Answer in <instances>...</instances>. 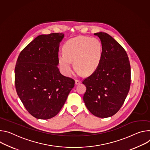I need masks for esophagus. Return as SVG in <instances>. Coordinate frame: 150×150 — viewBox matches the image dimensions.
Wrapping results in <instances>:
<instances>
[{"mask_svg":"<svg viewBox=\"0 0 150 150\" xmlns=\"http://www.w3.org/2000/svg\"><path fill=\"white\" fill-rule=\"evenodd\" d=\"M81 80H76L75 81V83L76 85H79L80 83H81Z\"/></svg>","mask_w":150,"mask_h":150,"instance_id":"obj_1","label":"esophagus"}]
</instances>
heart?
<instances>
[{
  "label": "heart",
  "instance_id": "obj_1",
  "mask_svg": "<svg viewBox=\"0 0 150 150\" xmlns=\"http://www.w3.org/2000/svg\"><path fill=\"white\" fill-rule=\"evenodd\" d=\"M64 55L59 56V64L62 73L70 77L73 73L71 62L80 74H91L101 63L103 47L96 38L79 36L70 39L63 46Z\"/></svg>",
  "mask_w": 150,
  "mask_h": 150
}]
</instances>
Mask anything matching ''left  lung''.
<instances>
[{"label": "left lung", "instance_id": "1", "mask_svg": "<svg viewBox=\"0 0 150 150\" xmlns=\"http://www.w3.org/2000/svg\"><path fill=\"white\" fill-rule=\"evenodd\" d=\"M101 40L103 57L98 69L83 81L86 91L83 101L100 118L111 117L123 104L130 86V65L123 47L104 32L94 33Z\"/></svg>", "mask_w": 150, "mask_h": 150}]
</instances>
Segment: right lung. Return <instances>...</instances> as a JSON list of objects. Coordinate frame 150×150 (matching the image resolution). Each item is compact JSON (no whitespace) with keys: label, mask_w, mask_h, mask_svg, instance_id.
Segmentation results:
<instances>
[{"label":"right lung","mask_w":150,"mask_h":150,"mask_svg":"<svg viewBox=\"0 0 150 150\" xmlns=\"http://www.w3.org/2000/svg\"><path fill=\"white\" fill-rule=\"evenodd\" d=\"M62 33L38 36L20 54L15 68L17 94L28 112L38 119L55 116L74 86L61 74L58 51Z\"/></svg>","instance_id":"right-lung-1"}]
</instances>
